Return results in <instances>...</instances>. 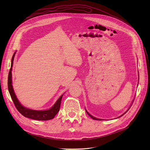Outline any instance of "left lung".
<instances>
[{
  "label": "left lung",
  "instance_id": "1",
  "mask_svg": "<svg viewBox=\"0 0 150 150\" xmlns=\"http://www.w3.org/2000/svg\"><path fill=\"white\" fill-rule=\"evenodd\" d=\"M133 101H134V100H133V101H132V103H131V105L130 107H129V108L128 109V110H127V111H126V112H125L124 114H123L122 115H121L120 116H119V117H118L117 118H119V117H120L123 116V115H124V114H125L126 112H127V111H128V110L129 109V108H131V105H132V103H133ZM85 109H86V108H85ZM86 112H87V114H88V115H89V116H90V117H91L92 118V119H93V120H104V119H98V118H97V117H93V116H92V115L91 114H89V112H88L87 111V110H86Z\"/></svg>",
  "mask_w": 150,
  "mask_h": 150
}]
</instances>
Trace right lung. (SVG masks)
Segmentation results:
<instances>
[{"label": "right lung", "instance_id": "1", "mask_svg": "<svg viewBox=\"0 0 150 150\" xmlns=\"http://www.w3.org/2000/svg\"><path fill=\"white\" fill-rule=\"evenodd\" d=\"M16 53V51L11 59V68L9 72L8 77V91L10 94V96L12 98V100L13 103L18 109V111L24 117L29 118V119H31L33 120H51L54 117V116L57 115V114L59 111L60 105L61 100L63 96L62 95L57 100V101L55 102V103L53 105L52 108H50L49 109L46 110H41V111H38V110H34L31 109L29 108H27L23 105H21V103L18 100L16 96L14 93L13 85H12V68L13 66V61L14 58L15 56V54Z\"/></svg>", "mask_w": 150, "mask_h": 150}]
</instances>
